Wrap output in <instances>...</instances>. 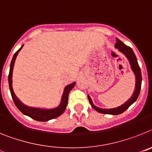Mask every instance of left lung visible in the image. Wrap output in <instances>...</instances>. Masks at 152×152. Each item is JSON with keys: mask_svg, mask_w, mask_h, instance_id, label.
I'll return each mask as SVG.
<instances>
[{"mask_svg": "<svg viewBox=\"0 0 152 152\" xmlns=\"http://www.w3.org/2000/svg\"><path fill=\"white\" fill-rule=\"evenodd\" d=\"M116 49H117L119 52H121L122 53L126 56V58H128L129 61L131 65V68L132 70V72H134V75H135V88L134 90V93L132 96L126 102H125L123 104H122L119 107H116V108L112 109H102L99 108V107H96L94 105L92 100H91V96L88 95V100H89L90 103H91V107L94 109L97 112L103 114H111V115H119V114L123 113L124 111H126L130 106L135 102L137 100V98L139 96V93H140L141 86H142V73H141V69L139 68V65L138 64V61H137L136 56H135V53L132 51V49L130 48L129 46H127L125 45L121 40H119V39H116V42L115 45Z\"/></svg>", "mask_w": 152, "mask_h": 152, "instance_id": "left-lung-1", "label": "left lung"}]
</instances>
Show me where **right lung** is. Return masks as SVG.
<instances>
[{
  "mask_svg": "<svg viewBox=\"0 0 152 152\" xmlns=\"http://www.w3.org/2000/svg\"><path fill=\"white\" fill-rule=\"evenodd\" d=\"M23 45L21 46L20 49H19L18 50L15 52V54L13 55L11 63H10V72H9V75H8L9 88H10L12 99H13V102L15 103L16 107H17V108L19 109V110L22 113H23L24 115H26V116H29V117L35 119L36 121H49L50 119H55V118L58 117V116H61V114L64 112L65 109H66L67 105H68V94H69L71 90L75 87V82L68 84V85H67L66 87L64 88V92H63L62 96H61V103H60L58 107L53 109H40L35 108V107H27V106L24 105L23 103L20 100H19L18 98L17 97V96L15 95V94H14V92H13V88H12V75H13V66H14V62H15L16 58H17L19 52H20V51L21 50V49L23 48Z\"/></svg>",
  "mask_w": 152,
  "mask_h": 152,
  "instance_id": "add662e5",
  "label": "right lung"
}]
</instances>
